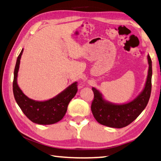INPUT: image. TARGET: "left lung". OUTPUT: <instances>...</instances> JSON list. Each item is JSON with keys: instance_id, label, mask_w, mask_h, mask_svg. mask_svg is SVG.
Segmentation results:
<instances>
[{"instance_id": "left-lung-1", "label": "left lung", "mask_w": 161, "mask_h": 161, "mask_svg": "<svg viewBox=\"0 0 161 161\" xmlns=\"http://www.w3.org/2000/svg\"><path fill=\"white\" fill-rule=\"evenodd\" d=\"M149 69L143 90L137 96L128 103H114L106 100L97 88L92 87L94 94L91 110L99 124L108 127L121 129L133 122L145 110L149 100L152 91V62L147 55Z\"/></svg>"}]
</instances>
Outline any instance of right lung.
Segmentation results:
<instances>
[{
    "label": "right lung",
    "instance_id": "1",
    "mask_svg": "<svg viewBox=\"0 0 161 161\" xmlns=\"http://www.w3.org/2000/svg\"><path fill=\"white\" fill-rule=\"evenodd\" d=\"M24 48L16 60L14 71L13 93L16 103L25 115L33 123L42 125L57 123L64 117L69 103L77 92V82L71 84L60 93L48 100L35 101L30 99L24 94L17 83L18 72Z\"/></svg>",
    "mask_w": 161,
    "mask_h": 161
}]
</instances>
